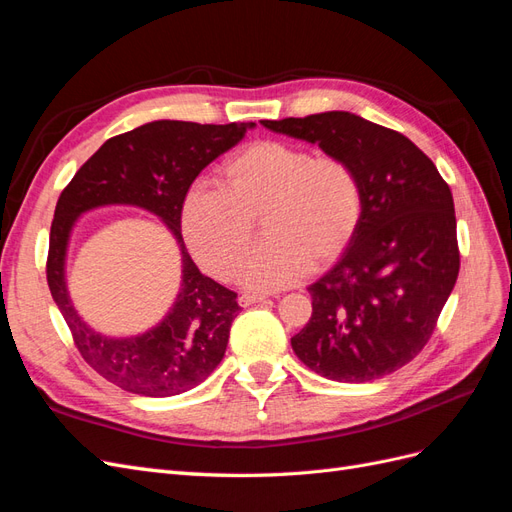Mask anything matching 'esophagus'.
I'll return each instance as SVG.
<instances>
[{
  "label": "esophagus",
  "instance_id": "1",
  "mask_svg": "<svg viewBox=\"0 0 512 512\" xmlns=\"http://www.w3.org/2000/svg\"><path fill=\"white\" fill-rule=\"evenodd\" d=\"M262 301H267L265 294H252V292H243L241 297H239V305H241V307H250V305H254V303H262Z\"/></svg>",
  "mask_w": 512,
  "mask_h": 512
}]
</instances>
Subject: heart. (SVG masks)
Listing matches in <instances>:
<instances>
[{"instance_id": "1", "label": "heart", "mask_w": 512, "mask_h": 512, "mask_svg": "<svg viewBox=\"0 0 512 512\" xmlns=\"http://www.w3.org/2000/svg\"><path fill=\"white\" fill-rule=\"evenodd\" d=\"M363 215V188L350 162L284 141H256L220 166V188L196 185L183 198L181 228L194 258L230 280L256 237L267 241L245 260L241 280L273 290L344 254Z\"/></svg>"}]
</instances>
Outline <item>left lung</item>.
<instances>
[{
    "label": "left lung",
    "instance_id": "8db88e82",
    "mask_svg": "<svg viewBox=\"0 0 512 512\" xmlns=\"http://www.w3.org/2000/svg\"><path fill=\"white\" fill-rule=\"evenodd\" d=\"M262 126L352 164L363 215L337 265L309 286L312 318L294 354L337 382L389 376L425 348L459 275L453 194L410 138L354 113Z\"/></svg>",
    "mask_w": 512,
    "mask_h": 512
}]
</instances>
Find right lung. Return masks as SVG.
<instances>
[{"label": "right lung", "instance_id": "1", "mask_svg": "<svg viewBox=\"0 0 512 512\" xmlns=\"http://www.w3.org/2000/svg\"><path fill=\"white\" fill-rule=\"evenodd\" d=\"M256 123L151 121L108 138L61 192L51 224L46 282L83 359L119 389L145 397H173L194 389L220 365L237 292L198 271L181 237V205L190 185ZM106 204L151 210L169 226L182 250V288L158 328L134 338H108L75 314L65 286V252L78 215Z\"/></svg>", "mask_w": 512, "mask_h": 512}]
</instances>
